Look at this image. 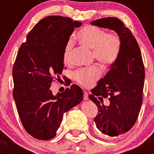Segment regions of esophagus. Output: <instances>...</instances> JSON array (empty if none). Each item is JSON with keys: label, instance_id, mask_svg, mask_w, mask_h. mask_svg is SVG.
<instances>
[{"label": "esophagus", "instance_id": "obj_1", "mask_svg": "<svg viewBox=\"0 0 154 154\" xmlns=\"http://www.w3.org/2000/svg\"><path fill=\"white\" fill-rule=\"evenodd\" d=\"M83 99H84L85 100H88V94L87 92H85V91L83 92Z\"/></svg>", "mask_w": 154, "mask_h": 154}]
</instances>
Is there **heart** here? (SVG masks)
I'll return each mask as SVG.
<instances>
[{
  "label": "heart",
  "instance_id": "b5f03b06",
  "mask_svg": "<svg viewBox=\"0 0 154 154\" xmlns=\"http://www.w3.org/2000/svg\"><path fill=\"white\" fill-rule=\"evenodd\" d=\"M75 38L82 46L92 49L94 58L105 66L113 64L121 54L123 43L121 36L117 32L106 33L101 28L90 24L78 31ZM72 47L71 41L65 45L63 60L66 63L70 61ZM101 73L100 67L93 66L77 70L74 72L73 78L80 85L89 88L98 79Z\"/></svg>",
  "mask_w": 154,
  "mask_h": 154
}]
</instances>
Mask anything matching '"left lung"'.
Listing matches in <instances>:
<instances>
[{
  "instance_id": "1",
  "label": "left lung",
  "mask_w": 154,
  "mask_h": 154,
  "mask_svg": "<svg viewBox=\"0 0 154 154\" xmlns=\"http://www.w3.org/2000/svg\"><path fill=\"white\" fill-rule=\"evenodd\" d=\"M91 24L115 30L123 43L118 60L89 96L98 107L94 118L97 128L105 135L118 137L134 126L142 105L145 69L141 53L131 31L118 18H102ZM96 96L100 100L109 97L110 104L105 106Z\"/></svg>"
}]
</instances>
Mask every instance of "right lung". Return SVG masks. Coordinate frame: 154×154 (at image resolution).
I'll return each instance as SVG.
<instances>
[{
    "instance_id": "obj_1",
    "label": "right lung",
    "mask_w": 154,
    "mask_h": 154,
    "mask_svg": "<svg viewBox=\"0 0 154 154\" xmlns=\"http://www.w3.org/2000/svg\"><path fill=\"white\" fill-rule=\"evenodd\" d=\"M82 24L68 17H46L19 49L13 67V96L23 126L35 139L55 137L63 114L83 100V91L76 85L56 96L49 89L64 69L65 45L75 28Z\"/></svg>"
}]
</instances>
